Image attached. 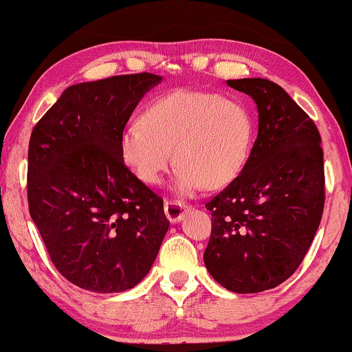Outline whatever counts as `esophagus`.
<instances>
[{
  "label": "esophagus",
  "mask_w": 352,
  "mask_h": 352,
  "mask_svg": "<svg viewBox=\"0 0 352 352\" xmlns=\"http://www.w3.org/2000/svg\"><path fill=\"white\" fill-rule=\"evenodd\" d=\"M188 204L180 201H166V204H164V211H166L167 219L170 222L182 221V217L185 216V212L188 211Z\"/></svg>",
  "instance_id": "obj_1"
}]
</instances>
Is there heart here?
Here are the masks:
<instances>
[{"label": "heart", "instance_id": "obj_1", "mask_svg": "<svg viewBox=\"0 0 352 352\" xmlns=\"http://www.w3.org/2000/svg\"><path fill=\"white\" fill-rule=\"evenodd\" d=\"M253 138L255 123L245 105L214 92L182 89L159 97L143 120L128 124L122 155L146 185H157L175 155V190L190 195L204 184L219 188L237 179Z\"/></svg>", "mask_w": 352, "mask_h": 352}]
</instances>
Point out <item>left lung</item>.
<instances>
[{"instance_id":"1","label":"left lung","mask_w":352,"mask_h":352,"mask_svg":"<svg viewBox=\"0 0 352 352\" xmlns=\"http://www.w3.org/2000/svg\"><path fill=\"white\" fill-rule=\"evenodd\" d=\"M228 86L255 100L258 136L240 175L206 203L212 229L203 260L222 287L253 294L294 274L315 237L324 204L322 138L276 82Z\"/></svg>"}]
</instances>
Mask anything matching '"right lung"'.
Returning <instances> with one entry per match:
<instances>
[{
    "label": "right lung",
    "instance_id": "1",
    "mask_svg": "<svg viewBox=\"0 0 352 352\" xmlns=\"http://www.w3.org/2000/svg\"><path fill=\"white\" fill-rule=\"evenodd\" d=\"M161 81L140 73L74 84L30 135V217L55 268L86 291L135 287L167 234L162 198L122 155L124 124Z\"/></svg>",
    "mask_w": 352,
    "mask_h": 352
}]
</instances>
